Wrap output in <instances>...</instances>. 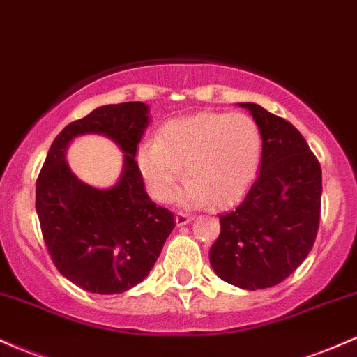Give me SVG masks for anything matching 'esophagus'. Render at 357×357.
I'll use <instances>...</instances> for the list:
<instances>
[{"mask_svg": "<svg viewBox=\"0 0 357 357\" xmlns=\"http://www.w3.org/2000/svg\"><path fill=\"white\" fill-rule=\"evenodd\" d=\"M192 221V215L185 214V212H178L177 215H175V222H177L178 227L185 226V224H189Z\"/></svg>", "mask_w": 357, "mask_h": 357, "instance_id": "esophagus-1", "label": "esophagus"}]
</instances>
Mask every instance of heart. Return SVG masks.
<instances>
[{
  "label": "heart",
  "mask_w": 357,
  "mask_h": 357,
  "mask_svg": "<svg viewBox=\"0 0 357 357\" xmlns=\"http://www.w3.org/2000/svg\"><path fill=\"white\" fill-rule=\"evenodd\" d=\"M261 131L243 113H202L168 121L158 142L139 146V174L158 202L174 195L185 165L189 182L178 192L187 207L234 204L250 189L261 162Z\"/></svg>",
  "instance_id": "b5f03b06"
}]
</instances>
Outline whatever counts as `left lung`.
Here are the masks:
<instances>
[{
    "instance_id": "1",
    "label": "left lung",
    "mask_w": 357,
    "mask_h": 357,
    "mask_svg": "<svg viewBox=\"0 0 357 357\" xmlns=\"http://www.w3.org/2000/svg\"><path fill=\"white\" fill-rule=\"evenodd\" d=\"M250 111L261 131L259 174L239 206L219 215L221 234L209 261L219 278L243 290L278 285L314 246L320 219L322 170L300 131L255 102Z\"/></svg>"
}]
</instances>
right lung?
I'll list each match as a JSON object with an SVG mask.
<instances>
[{
  "instance_id": "obj_1",
  "label": "right lung",
  "mask_w": 357,
  "mask_h": 357,
  "mask_svg": "<svg viewBox=\"0 0 357 357\" xmlns=\"http://www.w3.org/2000/svg\"><path fill=\"white\" fill-rule=\"evenodd\" d=\"M145 102L106 104L63 128L52 143L37 180V214L52 261L74 285L116 295L142 283L174 231V214L151 202L136 150L150 125ZM86 134L109 137L126 153L111 188L82 183L65 157Z\"/></svg>"
}]
</instances>
